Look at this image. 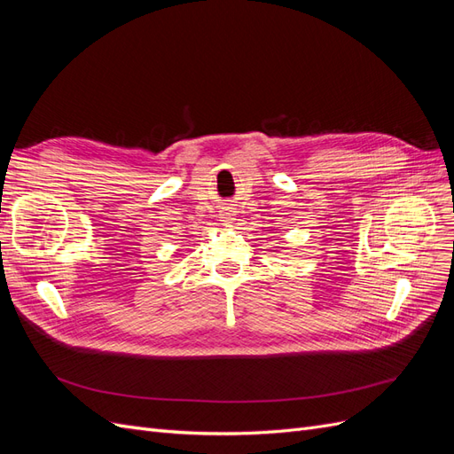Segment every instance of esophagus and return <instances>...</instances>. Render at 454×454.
Instances as JSON below:
<instances>
[{
    "label": "esophagus",
    "mask_w": 454,
    "mask_h": 454,
    "mask_svg": "<svg viewBox=\"0 0 454 454\" xmlns=\"http://www.w3.org/2000/svg\"><path fill=\"white\" fill-rule=\"evenodd\" d=\"M231 219H232V217H231V214H227V217H225V222H227V223H231Z\"/></svg>",
    "instance_id": "1"
}]
</instances>
